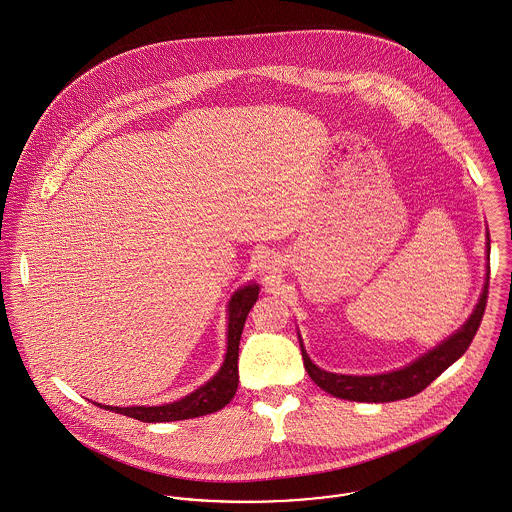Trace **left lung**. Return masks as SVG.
I'll use <instances>...</instances> for the list:
<instances>
[{
  "label": "left lung",
  "mask_w": 512,
  "mask_h": 512,
  "mask_svg": "<svg viewBox=\"0 0 512 512\" xmlns=\"http://www.w3.org/2000/svg\"><path fill=\"white\" fill-rule=\"evenodd\" d=\"M489 252H491V240L487 231V260H489ZM487 293H489V266H487L485 285L479 295V301L464 325L460 326L452 336H448L438 346H434L432 350H428L426 354H422L415 362H411L401 370L377 373V375H344V373L325 372L317 364H313V360L309 358L303 346L301 334H297L305 370L323 391L338 399H348L358 403H389V401L413 397L422 389H426L440 373L448 370L456 360L464 356L477 328L481 325L485 305H487Z\"/></svg>",
  "instance_id": "obj_1"
}]
</instances>
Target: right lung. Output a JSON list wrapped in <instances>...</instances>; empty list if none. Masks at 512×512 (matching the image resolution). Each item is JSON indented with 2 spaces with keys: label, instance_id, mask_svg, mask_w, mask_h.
Listing matches in <instances>:
<instances>
[{
  "label": "right lung",
  "instance_id": "right-lung-1",
  "mask_svg": "<svg viewBox=\"0 0 512 512\" xmlns=\"http://www.w3.org/2000/svg\"><path fill=\"white\" fill-rule=\"evenodd\" d=\"M260 287L258 283H248L236 289L227 305V354L223 366L207 383L186 395L180 401L158 405V407H111L95 403L105 411H113L140 422H172V420L195 419L221 411L231 399L238 387V344L240 334L246 323V317L252 305L258 301Z\"/></svg>",
  "mask_w": 512,
  "mask_h": 512
}]
</instances>
